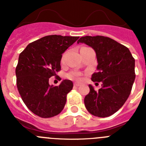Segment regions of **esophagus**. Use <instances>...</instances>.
Wrapping results in <instances>:
<instances>
[{"mask_svg":"<svg viewBox=\"0 0 146 146\" xmlns=\"http://www.w3.org/2000/svg\"><path fill=\"white\" fill-rule=\"evenodd\" d=\"M80 83H79V82H74V86H76V87H78V86H80Z\"/></svg>","mask_w":146,"mask_h":146,"instance_id":"34e87169","label":"esophagus"}]
</instances>
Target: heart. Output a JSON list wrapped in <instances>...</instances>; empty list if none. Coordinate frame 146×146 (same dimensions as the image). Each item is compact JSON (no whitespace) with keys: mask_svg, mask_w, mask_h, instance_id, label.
<instances>
[{"mask_svg":"<svg viewBox=\"0 0 146 146\" xmlns=\"http://www.w3.org/2000/svg\"><path fill=\"white\" fill-rule=\"evenodd\" d=\"M68 77L70 79H79L80 74L77 72H71V73L68 74Z\"/></svg>","mask_w":146,"mask_h":146,"instance_id":"obj_1","label":"heart"}]
</instances>
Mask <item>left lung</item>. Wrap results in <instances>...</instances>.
<instances>
[{
	"instance_id": "8db88e82",
	"label": "left lung",
	"mask_w": 146,
	"mask_h": 146,
	"mask_svg": "<svg viewBox=\"0 0 146 146\" xmlns=\"http://www.w3.org/2000/svg\"><path fill=\"white\" fill-rule=\"evenodd\" d=\"M79 43L88 45L96 52L97 72L91 80L102 83L99 91L88 86L90 92L84 99L86 109L95 116H110L123 106L131 93L135 79V59L127 47L109 37L86 36L77 41Z\"/></svg>"
}]
</instances>
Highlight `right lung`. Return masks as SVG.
<instances>
[{
	"instance_id": "1",
	"label": "right lung",
	"mask_w": 146,
	"mask_h": 146,
	"mask_svg": "<svg viewBox=\"0 0 146 146\" xmlns=\"http://www.w3.org/2000/svg\"><path fill=\"white\" fill-rule=\"evenodd\" d=\"M78 38L47 36L29 44L20 54L17 86L27 108L38 116L53 117L64 109L73 82L64 80L58 86H54L49 84V79L60 70L62 54Z\"/></svg>"
}]
</instances>
